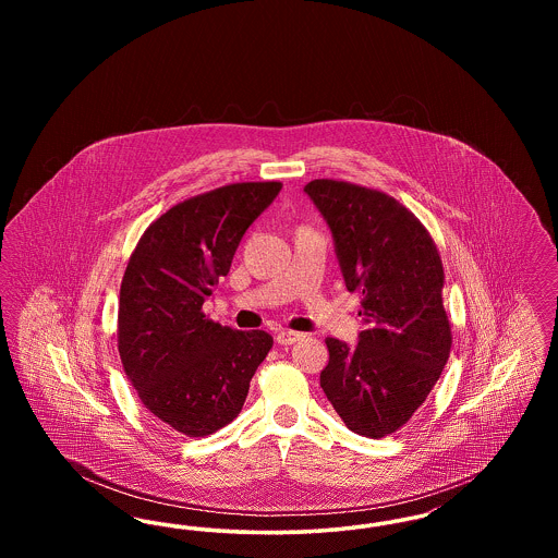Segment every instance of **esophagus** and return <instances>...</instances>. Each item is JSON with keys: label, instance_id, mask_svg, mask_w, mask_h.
Returning <instances> with one entry per match:
<instances>
[{"label": "esophagus", "instance_id": "34e87169", "mask_svg": "<svg viewBox=\"0 0 558 558\" xmlns=\"http://www.w3.org/2000/svg\"><path fill=\"white\" fill-rule=\"evenodd\" d=\"M303 339V332H294V330H280L276 332V343L278 345H292L296 341Z\"/></svg>", "mask_w": 558, "mask_h": 558}]
</instances>
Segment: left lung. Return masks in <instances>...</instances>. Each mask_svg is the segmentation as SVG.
<instances>
[{
    "instance_id": "left-lung-1",
    "label": "left lung",
    "mask_w": 558,
    "mask_h": 558,
    "mask_svg": "<svg viewBox=\"0 0 558 558\" xmlns=\"http://www.w3.org/2000/svg\"><path fill=\"white\" fill-rule=\"evenodd\" d=\"M305 192L366 322L355 347L326 339L319 387L347 428L380 439L412 418L448 364L441 257L418 217L385 192L339 180H314Z\"/></svg>"
}]
</instances>
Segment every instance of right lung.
I'll list each match as a JSON object with an SVG mask.
<instances>
[{
	"label": "right lung",
	"instance_id": "obj_1",
	"mask_svg": "<svg viewBox=\"0 0 558 558\" xmlns=\"http://www.w3.org/2000/svg\"><path fill=\"white\" fill-rule=\"evenodd\" d=\"M280 182H242L178 203L133 248L119 294L117 341L140 401L165 425L205 437L232 423L274 339L203 314L248 226Z\"/></svg>",
	"mask_w": 558,
	"mask_h": 558
}]
</instances>
